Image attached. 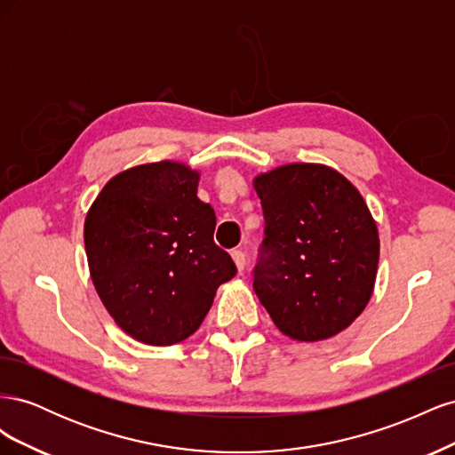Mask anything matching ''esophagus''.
I'll return each mask as SVG.
<instances>
[{
	"mask_svg": "<svg viewBox=\"0 0 455 455\" xmlns=\"http://www.w3.org/2000/svg\"><path fill=\"white\" fill-rule=\"evenodd\" d=\"M231 258H233V261H235L237 271H239V273H243V271H244V264H246V256H244V252H243V251H233V252H231Z\"/></svg>",
	"mask_w": 455,
	"mask_h": 455,
	"instance_id": "1",
	"label": "esophagus"
}]
</instances>
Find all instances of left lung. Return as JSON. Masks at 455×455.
<instances>
[{
	"mask_svg": "<svg viewBox=\"0 0 455 455\" xmlns=\"http://www.w3.org/2000/svg\"><path fill=\"white\" fill-rule=\"evenodd\" d=\"M266 229L254 292L275 326L298 341L346 330L374 292L379 237L346 176L292 163L254 178Z\"/></svg>",
	"mask_w": 455,
	"mask_h": 455,
	"instance_id": "8db88e82",
	"label": "left lung"
}]
</instances>
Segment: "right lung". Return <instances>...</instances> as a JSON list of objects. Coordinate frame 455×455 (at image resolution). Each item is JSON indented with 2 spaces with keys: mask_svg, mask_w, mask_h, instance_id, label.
I'll list each match as a JSON object with an SVG mask.
<instances>
[{
  "mask_svg": "<svg viewBox=\"0 0 455 455\" xmlns=\"http://www.w3.org/2000/svg\"><path fill=\"white\" fill-rule=\"evenodd\" d=\"M197 186L199 172L182 163L139 164L114 176L85 218L96 292L123 332L148 346L194 334L237 273L214 243L216 214Z\"/></svg>",
  "mask_w": 455,
  "mask_h": 455,
  "instance_id": "right-lung-1",
  "label": "right lung"
}]
</instances>
